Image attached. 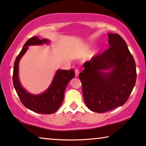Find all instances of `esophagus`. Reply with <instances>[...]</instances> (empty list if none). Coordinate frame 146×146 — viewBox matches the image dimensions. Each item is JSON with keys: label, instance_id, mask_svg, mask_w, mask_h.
<instances>
[{"label": "esophagus", "instance_id": "34e87169", "mask_svg": "<svg viewBox=\"0 0 146 146\" xmlns=\"http://www.w3.org/2000/svg\"><path fill=\"white\" fill-rule=\"evenodd\" d=\"M75 77H78L79 76V69H76L75 70Z\"/></svg>", "mask_w": 146, "mask_h": 146}]
</instances>
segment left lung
I'll list each match as a JSON object with an SVG mask.
<instances>
[{
  "mask_svg": "<svg viewBox=\"0 0 146 146\" xmlns=\"http://www.w3.org/2000/svg\"><path fill=\"white\" fill-rule=\"evenodd\" d=\"M109 48L84 64L79 77L85 104L98 113L127 102L136 82V64L122 37L108 34Z\"/></svg>",
  "mask_w": 146,
  "mask_h": 146,
  "instance_id": "8db88e82",
  "label": "left lung"
}]
</instances>
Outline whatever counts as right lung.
Segmentation results:
<instances>
[{"mask_svg": "<svg viewBox=\"0 0 146 146\" xmlns=\"http://www.w3.org/2000/svg\"><path fill=\"white\" fill-rule=\"evenodd\" d=\"M50 40L44 38L40 40L34 36L24 44L23 48L17 56L13 67V82L15 89L20 100L28 109L40 114H52L58 110L64 99V91L69 82L75 77L73 69L57 70L54 78L48 89L40 94H33L25 90L21 86L19 77V63L30 46L49 44Z\"/></svg>", "mask_w": 146, "mask_h": 146, "instance_id": "1", "label": "right lung"}]
</instances>
